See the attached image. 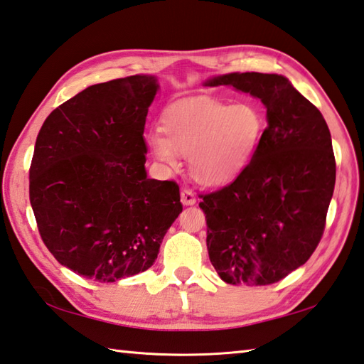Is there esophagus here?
Wrapping results in <instances>:
<instances>
[{
    "instance_id": "obj_1",
    "label": "esophagus",
    "mask_w": 364,
    "mask_h": 364,
    "mask_svg": "<svg viewBox=\"0 0 364 364\" xmlns=\"http://www.w3.org/2000/svg\"><path fill=\"white\" fill-rule=\"evenodd\" d=\"M181 203L183 205H186V206H189V205H194L196 203V196H194V192H192L191 189H188V188H184L183 191H181Z\"/></svg>"
}]
</instances>
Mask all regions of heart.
<instances>
[{
    "mask_svg": "<svg viewBox=\"0 0 364 364\" xmlns=\"http://www.w3.org/2000/svg\"><path fill=\"white\" fill-rule=\"evenodd\" d=\"M265 121L252 104L215 99H189L164 112L161 132H149V151L167 167L180 166L178 154L189 159V172L206 188L233 181L251 161Z\"/></svg>",
    "mask_w": 364,
    "mask_h": 364,
    "instance_id": "heart-1",
    "label": "heart"
}]
</instances>
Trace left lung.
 <instances>
[{
  "label": "left lung",
  "mask_w": 364,
  "mask_h": 364,
  "mask_svg": "<svg viewBox=\"0 0 364 364\" xmlns=\"http://www.w3.org/2000/svg\"><path fill=\"white\" fill-rule=\"evenodd\" d=\"M220 85L260 99L268 126L237 180L200 196L206 247L224 282L268 286L304 265L322 238L336 181L331 134L287 77L232 73L205 82Z\"/></svg>",
  "instance_id": "left-lung-1"
}]
</instances>
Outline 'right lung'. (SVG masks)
I'll return each mask as SVG.
<instances>
[{
    "instance_id": "right-lung-1",
    "label": "right lung",
    "mask_w": 364,
    "mask_h": 364,
    "mask_svg": "<svg viewBox=\"0 0 364 364\" xmlns=\"http://www.w3.org/2000/svg\"><path fill=\"white\" fill-rule=\"evenodd\" d=\"M154 75L91 85L55 109L36 139L30 202L47 249L87 279L145 272L183 211L175 181L146 176L144 131Z\"/></svg>"
}]
</instances>
